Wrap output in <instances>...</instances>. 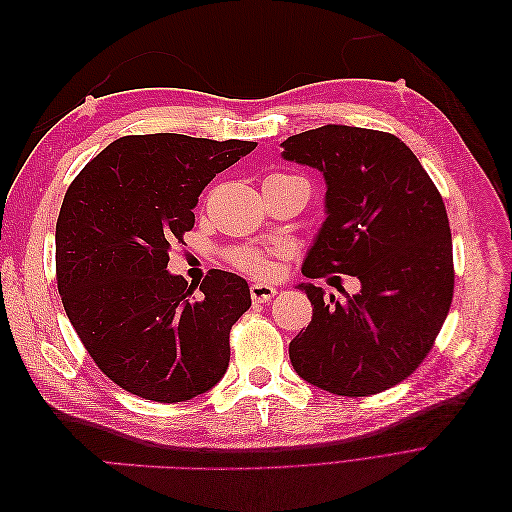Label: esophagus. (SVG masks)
I'll return each mask as SVG.
<instances>
[{"instance_id":"1","label":"esophagus","mask_w":512,"mask_h":512,"mask_svg":"<svg viewBox=\"0 0 512 512\" xmlns=\"http://www.w3.org/2000/svg\"><path fill=\"white\" fill-rule=\"evenodd\" d=\"M250 294L256 303H269L277 294V288L269 286V284H252Z\"/></svg>"}]
</instances>
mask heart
Listing matches in <instances>:
<instances>
[{
    "instance_id": "heart-1",
    "label": "heart",
    "mask_w": 512,
    "mask_h": 512,
    "mask_svg": "<svg viewBox=\"0 0 512 512\" xmlns=\"http://www.w3.org/2000/svg\"><path fill=\"white\" fill-rule=\"evenodd\" d=\"M235 262L241 269L250 271L254 275H262V273H267L271 269L269 256L258 252V250H239L235 254Z\"/></svg>"
}]
</instances>
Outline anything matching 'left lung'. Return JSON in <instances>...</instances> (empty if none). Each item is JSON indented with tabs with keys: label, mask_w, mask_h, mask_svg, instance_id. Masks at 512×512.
<instances>
[{
	"label": "left lung",
	"mask_w": 512,
	"mask_h": 512,
	"mask_svg": "<svg viewBox=\"0 0 512 512\" xmlns=\"http://www.w3.org/2000/svg\"><path fill=\"white\" fill-rule=\"evenodd\" d=\"M282 158L316 168L327 185L324 222L305 277L346 273L361 290L324 303L301 282L312 322L288 346L297 374L322 391L367 397L423 363L453 301V241L436 185L397 136L322 126L288 136ZM329 277L327 282H331Z\"/></svg>",
	"instance_id": "8db88e82"
}]
</instances>
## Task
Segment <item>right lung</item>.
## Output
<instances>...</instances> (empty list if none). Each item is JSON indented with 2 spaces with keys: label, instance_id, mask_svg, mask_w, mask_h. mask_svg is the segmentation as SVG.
<instances>
[{
  "label": "right lung",
  "instance_id": "1",
  "mask_svg": "<svg viewBox=\"0 0 512 512\" xmlns=\"http://www.w3.org/2000/svg\"><path fill=\"white\" fill-rule=\"evenodd\" d=\"M254 149L235 138L123 136L68 188L55 228L61 303L91 359L128 393L177 404L224 378L250 286L213 269L196 299L166 267L194 228L200 192Z\"/></svg>",
  "mask_w": 512,
  "mask_h": 512
}]
</instances>
